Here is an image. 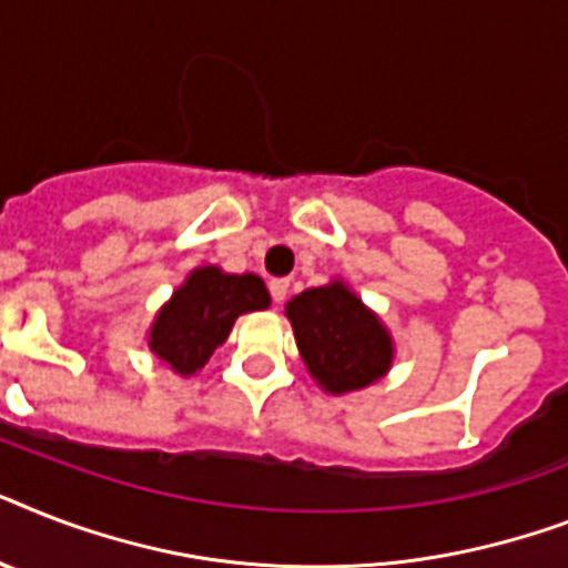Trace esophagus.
I'll list each match as a JSON object with an SVG mask.
<instances>
[{
  "label": "esophagus",
  "mask_w": 568,
  "mask_h": 568,
  "mask_svg": "<svg viewBox=\"0 0 568 568\" xmlns=\"http://www.w3.org/2000/svg\"><path fill=\"white\" fill-rule=\"evenodd\" d=\"M268 288H271V297H274V303H283V300L288 297V280H271Z\"/></svg>",
  "instance_id": "34e87169"
}]
</instances>
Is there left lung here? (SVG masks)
I'll return each mask as SVG.
<instances>
[{"label":"left lung","mask_w":568,"mask_h":568,"mask_svg":"<svg viewBox=\"0 0 568 568\" xmlns=\"http://www.w3.org/2000/svg\"><path fill=\"white\" fill-rule=\"evenodd\" d=\"M285 315L308 373L332 394L367 388L390 367L388 332L341 283L297 294Z\"/></svg>","instance_id":"obj_1"}]
</instances>
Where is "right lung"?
<instances>
[{
	"label": "right lung",
	"instance_id": "obj_1",
	"mask_svg": "<svg viewBox=\"0 0 568 568\" xmlns=\"http://www.w3.org/2000/svg\"><path fill=\"white\" fill-rule=\"evenodd\" d=\"M271 303L268 288L253 274L197 268L180 285L151 326V349L178 373L201 371L227 341L236 317Z\"/></svg>",
	"mask_w": 568,
	"mask_h": 568
}]
</instances>
